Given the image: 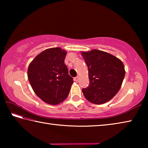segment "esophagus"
<instances>
[{"label":"esophagus","instance_id":"esophagus-1","mask_svg":"<svg viewBox=\"0 0 148 148\" xmlns=\"http://www.w3.org/2000/svg\"><path fill=\"white\" fill-rule=\"evenodd\" d=\"M74 81L76 82H77L79 81V76H76V77H74Z\"/></svg>","mask_w":148,"mask_h":148}]
</instances>
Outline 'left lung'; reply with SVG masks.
<instances>
[{
  "label": "left lung",
  "mask_w": 148,
  "mask_h": 148,
  "mask_svg": "<svg viewBox=\"0 0 148 148\" xmlns=\"http://www.w3.org/2000/svg\"><path fill=\"white\" fill-rule=\"evenodd\" d=\"M88 68L89 85L82 89L87 101L95 104H104L121 88L125 71L123 62L113 55L98 49L81 51Z\"/></svg>",
  "instance_id": "left-lung-1"
}]
</instances>
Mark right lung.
<instances>
[{
	"label": "right lung",
	"mask_w": 148,
	"mask_h": 148,
	"mask_svg": "<svg viewBox=\"0 0 148 148\" xmlns=\"http://www.w3.org/2000/svg\"><path fill=\"white\" fill-rule=\"evenodd\" d=\"M66 53L61 47L45 49L29 65L30 84L37 96L47 104H59L69 94L74 81L64 64Z\"/></svg>",
	"instance_id": "1"
}]
</instances>
